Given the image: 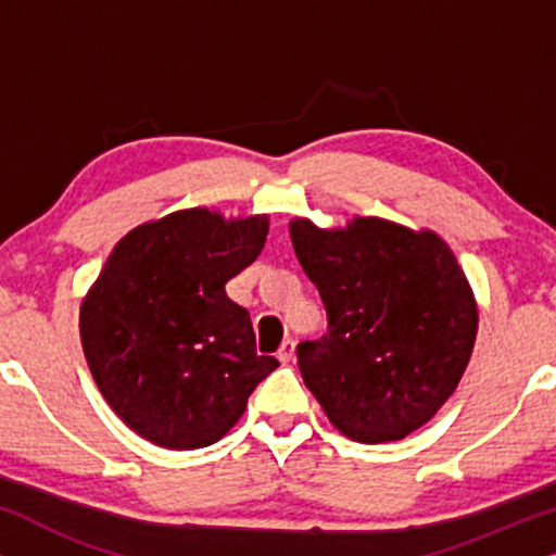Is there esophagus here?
Segmentation results:
<instances>
[{
  "label": "esophagus",
  "mask_w": 556,
  "mask_h": 556,
  "mask_svg": "<svg viewBox=\"0 0 556 556\" xmlns=\"http://www.w3.org/2000/svg\"><path fill=\"white\" fill-rule=\"evenodd\" d=\"M293 354H295V341H293V339H286L283 344H280V349H278V359H280V364L291 362Z\"/></svg>",
  "instance_id": "1"
}]
</instances>
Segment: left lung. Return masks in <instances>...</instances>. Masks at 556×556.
<instances>
[{"label": "left lung", "mask_w": 556, "mask_h": 556, "mask_svg": "<svg viewBox=\"0 0 556 556\" xmlns=\"http://www.w3.org/2000/svg\"><path fill=\"white\" fill-rule=\"evenodd\" d=\"M291 240L329 321L295 349L303 382L356 443L409 435L451 397L473 352L466 273L435 232L377 217L346 230L293 219Z\"/></svg>", "instance_id": "obj_1"}]
</instances>
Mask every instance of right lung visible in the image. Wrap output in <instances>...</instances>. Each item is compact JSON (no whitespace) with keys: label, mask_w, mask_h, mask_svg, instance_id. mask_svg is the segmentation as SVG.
<instances>
[{"label":"right lung","mask_w":556,"mask_h":556,"mask_svg":"<svg viewBox=\"0 0 556 556\" xmlns=\"http://www.w3.org/2000/svg\"><path fill=\"white\" fill-rule=\"evenodd\" d=\"M268 217L181 210L113 248L80 306V341L105 402L169 451L217 443L278 367L225 283L261 255Z\"/></svg>","instance_id":"1"}]
</instances>
